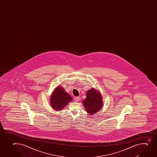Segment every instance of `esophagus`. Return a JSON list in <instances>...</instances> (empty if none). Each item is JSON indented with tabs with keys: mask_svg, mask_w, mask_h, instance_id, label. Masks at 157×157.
I'll use <instances>...</instances> for the list:
<instances>
[{
	"mask_svg": "<svg viewBox=\"0 0 157 157\" xmlns=\"http://www.w3.org/2000/svg\"><path fill=\"white\" fill-rule=\"evenodd\" d=\"M80 98L79 97H75L74 98V100L75 102H78L79 101Z\"/></svg>",
	"mask_w": 157,
	"mask_h": 157,
	"instance_id": "esophagus-1",
	"label": "esophagus"
}]
</instances>
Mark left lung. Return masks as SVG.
Returning <instances> with one entry per match:
<instances>
[{"instance_id": "8db88e82", "label": "left lung", "mask_w": 157, "mask_h": 157, "mask_svg": "<svg viewBox=\"0 0 157 157\" xmlns=\"http://www.w3.org/2000/svg\"><path fill=\"white\" fill-rule=\"evenodd\" d=\"M102 98L99 92L92 88L86 93V98L83 101L86 111L89 115L96 113L102 107Z\"/></svg>"}]
</instances>
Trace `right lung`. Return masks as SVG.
<instances>
[{
	"label": "right lung",
	"instance_id": "add662e5",
	"mask_svg": "<svg viewBox=\"0 0 157 157\" xmlns=\"http://www.w3.org/2000/svg\"><path fill=\"white\" fill-rule=\"evenodd\" d=\"M73 98L68 93L65 92L63 87L58 86L55 89L52 94L50 102L54 109L58 111L61 110L65 106L72 101Z\"/></svg>",
	"mask_w": 157,
	"mask_h": 157
}]
</instances>
